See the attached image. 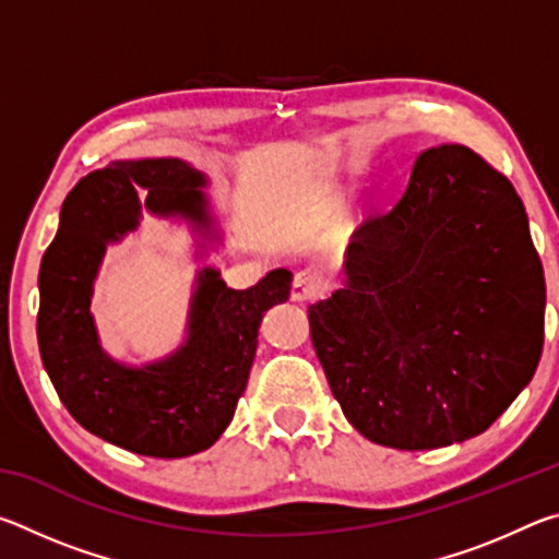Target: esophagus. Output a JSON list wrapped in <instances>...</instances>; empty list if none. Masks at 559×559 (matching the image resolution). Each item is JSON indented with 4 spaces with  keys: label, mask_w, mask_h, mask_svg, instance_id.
I'll return each instance as SVG.
<instances>
[{
    "label": "esophagus",
    "mask_w": 559,
    "mask_h": 559,
    "mask_svg": "<svg viewBox=\"0 0 559 559\" xmlns=\"http://www.w3.org/2000/svg\"><path fill=\"white\" fill-rule=\"evenodd\" d=\"M320 293H323V283L316 276V273L310 271H298L296 278H293V286H290V298L293 300H313L318 298Z\"/></svg>",
    "instance_id": "obj_1"
}]
</instances>
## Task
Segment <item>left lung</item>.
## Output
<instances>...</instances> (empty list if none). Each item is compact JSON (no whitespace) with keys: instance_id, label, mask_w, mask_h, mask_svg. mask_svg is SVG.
I'll list each match as a JSON object with an SVG mask.
<instances>
[{"instance_id":"left-lung-1","label":"left lung","mask_w":559,"mask_h":559,"mask_svg":"<svg viewBox=\"0 0 559 559\" xmlns=\"http://www.w3.org/2000/svg\"><path fill=\"white\" fill-rule=\"evenodd\" d=\"M347 283L308 308L333 396L365 439L421 451L484 433L533 380L545 276L506 175L429 147L355 231Z\"/></svg>"}]
</instances>
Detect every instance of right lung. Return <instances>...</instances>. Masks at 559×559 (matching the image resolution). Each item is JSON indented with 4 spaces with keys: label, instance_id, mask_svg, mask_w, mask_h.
<instances>
[{
    "label": "right lung",
    "instance_id": "right-lung-1",
    "mask_svg": "<svg viewBox=\"0 0 559 559\" xmlns=\"http://www.w3.org/2000/svg\"><path fill=\"white\" fill-rule=\"evenodd\" d=\"M202 187L206 177L177 157L110 163L71 189L41 259L36 335L53 390L83 429L140 456H192L222 437L249 382L263 313L290 296L286 269L246 290L204 269L187 340L173 355L130 367L100 347L91 296L108 243L138 229L143 206L182 216L210 239L214 219Z\"/></svg>",
    "mask_w": 559,
    "mask_h": 559
}]
</instances>
